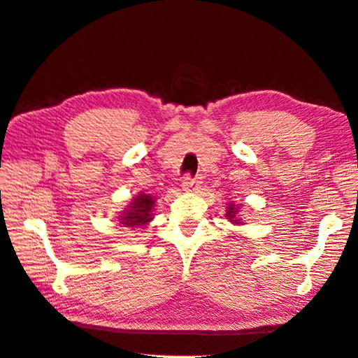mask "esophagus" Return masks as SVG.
Masks as SVG:
<instances>
[{
  "mask_svg": "<svg viewBox=\"0 0 358 358\" xmlns=\"http://www.w3.org/2000/svg\"><path fill=\"white\" fill-rule=\"evenodd\" d=\"M199 185H200V180L191 178L189 175H187V177H185L183 183H181V187H183V191H194V189H197Z\"/></svg>",
  "mask_w": 358,
  "mask_h": 358,
  "instance_id": "34e87169",
  "label": "esophagus"
}]
</instances>
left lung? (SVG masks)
<instances>
[{"mask_svg": "<svg viewBox=\"0 0 358 358\" xmlns=\"http://www.w3.org/2000/svg\"><path fill=\"white\" fill-rule=\"evenodd\" d=\"M241 206L239 203H235V201H230L227 203V211H225V217L229 219V222L235 224V225H244L245 222L241 217Z\"/></svg>", "mask_w": 358, "mask_h": 358, "instance_id": "obj_1", "label": "left lung"}]
</instances>
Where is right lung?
Masks as SVG:
<instances>
[{
    "instance_id": "1",
    "label": "right lung",
    "mask_w": 358,
    "mask_h": 358,
    "mask_svg": "<svg viewBox=\"0 0 358 358\" xmlns=\"http://www.w3.org/2000/svg\"><path fill=\"white\" fill-rule=\"evenodd\" d=\"M155 205H157V199L152 194L139 192L123 208L117 220L122 227H128V229H145L148 222L153 220Z\"/></svg>"
}]
</instances>
